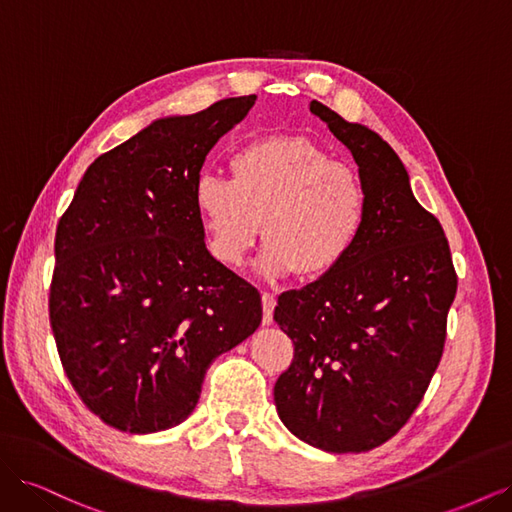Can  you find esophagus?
Segmentation results:
<instances>
[{
  "instance_id": "esophagus-1",
  "label": "esophagus",
  "mask_w": 512,
  "mask_h": 512,
  "mask_svg": "<svg viewBox=\"0 0 512 512\" xmlns=\"http://www.w3.org/2000/svg\"><path fill=\"white\" fill-rule=\"evenodd\" d=\"M273 309H275V297L271 292H262V324L273 322Z\"/></svg>"
}]
</instances>
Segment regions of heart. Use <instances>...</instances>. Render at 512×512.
<instances>
[{"mask_svg":"<svg viewBox=\"0 0 512 512\" xmlns=\"http://www.w3.org/2000/svg\"><path fill=\"white\" fill-rule=\"evenodd\" d=\"M232 179L203 173L194 205L211 254L239 267L260 235L267 277L303 280L335 273L359 245L369 196L356 170L307 136H267L230 156Z\"/></svg>","mask_w":512,"mask_h":512,"instance_id":"obj_1","label":"heart"}]
</instances>
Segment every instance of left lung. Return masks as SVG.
Returning a JSON list of instances; mask_svg holds the SVG:
<instances>
[{
  "mask_svg": "<svg viewBox=\"0 0 512 512\" xmlns=\"http://www.w3.org/2000/svg\"><path fill=\"white\" fill-rule=\"evenodd\" d=\"M359 166L369 196L365 232L335 273L282 292L275 322L294 359L275 382L282 423L329 453H365L391 440L438 369L457 292L451 247L418 205L391 145L316 100Z\"/></svg>",
  "mask_w": 512,
  "mask_h": 512,
  "instance_id": "obj_1",
  "label": "left lung"
}]
</instances>
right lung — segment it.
Segmentation results:
<instances>
[{
    "mask_svg": "<svg viewBox=\"0 0 512 512\" xmlns=\"http://www.w3.org/2000/svg\"><path fill=\"white\" fill-rule=\"evenodd\" d=\"M254 102L153 121L91 162L59 218L57 352L83 404L119 431L183 423L215 356L262 320L260 292L209 254L194 205L207 153Z\"/></svg>",
    "mask_w": 512,
    "mask_h": 512,
    "instance_id": "right-lung-1",
    "label": "right lung"
}]
</instances>
